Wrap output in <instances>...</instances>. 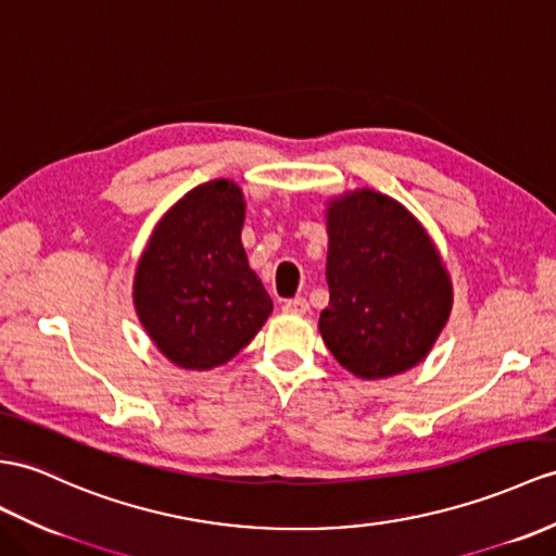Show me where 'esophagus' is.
<instances>
[{
	"label": "esophagus",
	"instance_id": "esophagus-1",
	"mask_svg": "<svg viewBox=\"0 0 556 556\" xmlns=\"http://www.w3.org/2000/svg\"><path fill=\"white\" fill-rule=\"evenodd\" d=\"M282 311L292 316H304L308 311V302L304 300V296H294V300H288L286 304H282Z\"/></svg>",
	"mask_w": 556,
	"mask_h": 556
}]
</instances>
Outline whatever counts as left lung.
Wrapping results in <instances>:
<instances>
[{"instance_id": "left-lung-1", "label": "left lung", "mask_w": 556, "mask_h": 556, "mask_svg": "<svg viewBox=\"0 0 556 556\" xmlns=\"http://www.w3.org/2000/svg\"><path fill=\"white\" fill-rule=\"evenodd\" d=\"M330 304L318 330L363 380L415 368L451 316L453 288L439 250L401 202L361 188L330 200Z\"/></svg>"}]
</instances>
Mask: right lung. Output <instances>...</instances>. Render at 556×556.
Returning a JSON list of instances; mask_svg holds the SVG:
<instances>
[{
  "mask_svg": "<svg viewBox=\"0 0 556 556\" xmlns=\"http://www.w3.org/2000/svg\"><path fill=\"white\" fill-rule=\"evenodd\" d=\"M238 184L214 179L162 216L134 276V306L155 346L184 370L231 361L274 311L248 264Z\"/></svg>",
  "mask_w": 556,
  "mask_h": 556,
  "instance_id": "add662e5",
  "label": "right lung"
}]
</instances>
